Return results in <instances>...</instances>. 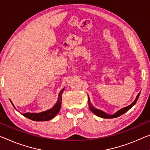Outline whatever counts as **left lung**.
I'll return each instance as SVG.
<instances>
[{
  "instance_id": "1",
  "label": "left lung",
  "mask_w": 150,
  "mask_h": 150,
  "mask_svg": "<svg viewBox=\"0 0 150 150\" xmlns=\"http://www.w3.org/2000/svg\"><path fill=\"white\" fill-rule=\"evenodd\" d=\"M140 95V92L138 94H137V96L135 97V100L132 103H131L129 105H128L127 107H125V108H123L122 109H120V110H118L117 111H116L115 113L113 114H108L105 112H104V111L100 110V109H98L95 108V107L92 105V103H91V101H90V98H89V96H88V105H89V108L90 109V110H91L93 113L95 115H96L97 116H98L99 117H101V118H105V119H110V118H115V117H117L119 116L123 115V113H126L128 110H129V109L132 108L133 106H134L135 103H136V102L137 101V99L139 98V96Z\"/></svg>"
}]
</instances>
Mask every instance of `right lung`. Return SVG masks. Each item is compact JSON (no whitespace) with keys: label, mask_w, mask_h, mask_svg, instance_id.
<instances>
[{"label":"right lung","mask_w":150,"mask_h":150,"mask_svg":"<svg viewBox=\"0 0 150 150\" xmlns=\"http://www.w3.org/2000/svg\"><path fill=\"white\" fill-rule=\"evenodd\" d=\"M64 89H65V87L61 90V91L59 92V93L58 99L56 103L54 104V105L53 108L49 109V110L42 111V112L41 113H21L22 114L23 116H25V117L30 119V120H31L33 121H36V122H45V121H49L52 120V119H53L57 115L61 109V101H62V94ZM11 103L13 104V105L15 107V105H13V102L11 101Z\"/></svg>","instance_id":"obj_1"}]
</instances>
